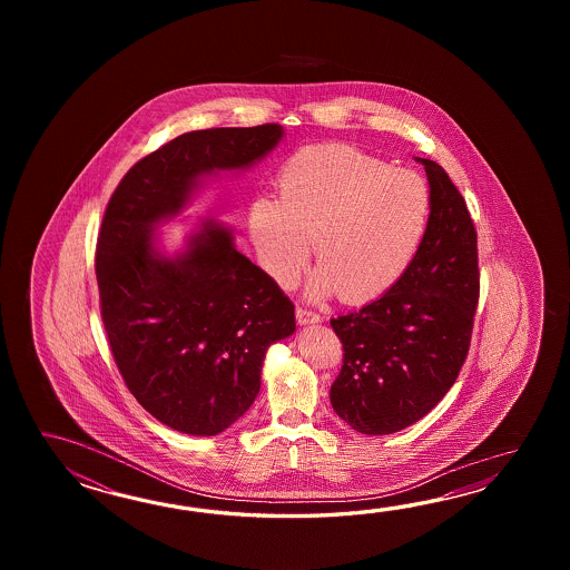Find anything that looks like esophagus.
Returning <instances> with one entry per match:
<instances>
[{
  "mask_svg": "<svg viewBox=\"0 0 570 570\" xmlns=\"http://www.w3.org/2000/svg\"><path fill=\"white\" fill-rule=\"evenodd\" d=\"M295 317H297L299 326H307V324H320V322H322L320 314H314V312H309V309H305V307H297V309H295Z\"/></svg>",
  "mask_w": 570,
  "mask_h": 570,
  "instance_id": "obj_1",
  "label": "esophagus"
}]
</instances>
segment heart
Listing matches in <instances>:
<instances>
[{
	"instance_id": "obj_1",
	"label": "heart",
	"mask_w": 570,
	"mask_h": 570,
	"mask_svg": "<svg viewBox=\"0 0 570 570\" xmlns=\"http://www.w3.org/2000/svg\"><path fill=\"white\" fill-rule=\"evenodd\" d=\"M428 209V187L412 170L389 169L354 146L312 145L281 167L279 197L253 202L248 228L281 285L299 277L312 238L320 263L312 293L338 289L346 302H366L410 267Z\"/></svg>"
}]
</instances>
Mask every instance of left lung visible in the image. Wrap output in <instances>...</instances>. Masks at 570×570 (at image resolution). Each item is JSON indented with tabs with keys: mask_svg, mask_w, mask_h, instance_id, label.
Here are the masks:
<instances>
[{
	"mask_svg": "<svg viewBox=\"0 0 570 570\" xmlns=\"http://www.w3.org/2000/svg\"><path fill=\"white\" fill-rule=\"evenodd\" d=\"M430 216L400 279L361 312L332 317L344 364L334 412L368 436L400 432L434 410L461 373L479 303L476 232L449 173L430 158Z\"/></svg>",
	"mask_w": 570,
	"mask_h": 570,
	"instance_id": "left-lung-1",
	"label": "left lung"
}]
</instances>
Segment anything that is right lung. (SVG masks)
<instances>
[{"instance_id":"add662e5","label":"right lung","mask_w":570,"mask_h":570,"mask_svg":"<svg viewBox=\"0 0 570 570\" xmlns=\"http://www.w3.org/2000/svg\"><path fill=\"white\" fill-rule=\"evenodd\" d=\"M283 134L279 124L181 134L124 175L101 222L96 275L114 361L146 412L181 434L216 436L248 412L268 346L295 332V307L224 222L199 218L173 255L155 234L204 179L250 169Z\"/></svg>"}]
</instances>
